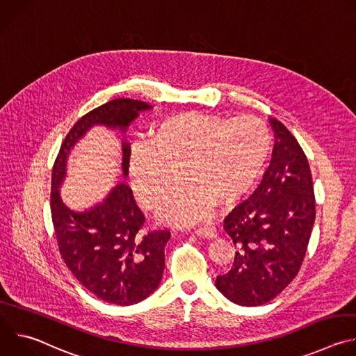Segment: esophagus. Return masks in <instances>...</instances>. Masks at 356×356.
Segmentation results:
<instances>
[{"instance_id":"34e87169","label":"esophagus","mask_w":356,"mask_h":356,"mask_svg":"<svg viewBox=\"0 0 356 356\" xmlns=\"http://www.w3.org/2000/svg\"><path fill=\"white\" fill-rule=\"evenodd\" d=\"M194 234H197L198 236L210 239V238H216L217 236V229L214 227H211V225H204V227H201V228H197L194 231Z\"/></svg>"}]
</instances>
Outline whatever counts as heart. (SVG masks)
I'll return each instance as SVG.
<instances>
[{
	"label": "heart",
	"mask_w": 356,
	"mask_h": 356,
	"mask_svg": "<svg viewBox=\"0 0 356 356\" xmlns=\"http://www.w3.org/2000/svg\"><path fill=\"white\" fill-rule=\"evenodd\" d=\"M272 154L268 125L252 115L221 117L187 111L159 121L150 140L131 145L128 170L139 204L159 210L180 184L187 187L162 211L173 225L206 218L216 204L225 209L261 180Z\"/></svg>",
	"instance_id": "heart-1"
}]
</instances>
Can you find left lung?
<instances>
[{"label":"left lung","instance_id":"obj_1","mask_svg":"<svg viewBox=\"0 0 356 356\" xmlns=\"http://www.w3.org/2000/svg\"><path fill=\"white\" fill-rule=\"evenodd\" d=\"M272 162L262 183L224 220L236 252L216 287L232 302L257 307L275 298L298 273L316 220L309 161L277 120Z\"/></svg>","mask_w":356,"mask_h":356}]
</instances>
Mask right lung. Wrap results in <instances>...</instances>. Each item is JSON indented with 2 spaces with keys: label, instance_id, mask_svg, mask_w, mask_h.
Instances as JSON below:
<instances>
[{
  "label": "right lung",
  "instance_id": "1",
  "mask_svg": "<svg viewBox=\"0 0 356 356\" xmlns=\"http://www.w3.org/2000/svg\"><path fill=\"white\" fill-rule=\"evenodd\" d=\"M152 107L143 101L117 98L81 117L62 143L52 172L50 211L60 255L74 277L95 297L132 306L154 293L165 269L169 231H142L145 217L132 190L121 181L92 207L76 211L60 195L70 150L97 125L127 132L129 124ZM129 143L122 140V176H128Z\"/></svg>",
  "mask_w": 356,
  "mask_h": 356
}]
</instances>
